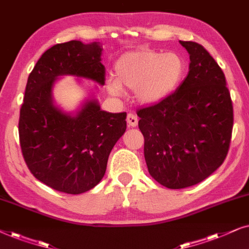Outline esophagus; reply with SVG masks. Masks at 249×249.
<instances>
[{
	"label": "esophagus",
	"mask_w": 249,
	"mask_h": 249,
	"mask_svg": "<svg viewBox=\"0 0 249 249\" xmlns=\"http://www.w3.org/2000/svg\"><path fill=\"white\" fill-rule=\"evenodd\" d=\"M126 121H127L128 126L135 127V126H137V125H138L139 119H138V117H137V116H135L134 114H128L127 117H126Z\"/></svg>",
	"instance_id": "obj_1"
}]
</instances>
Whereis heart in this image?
I'll list each match as a JSON object with an SVG mask.
<instances>
[{
	"label": "heart",
	"instance_id": "obj_1",
	"mask_svg": "<svg viewBox=\"0 0 249 249\" xmlns=\"http://www.w3.org/2000/svg\"><path fill=\"white\" fill-rule=\"evenodd\" d=\"M184 59L175 52L140 49L124 53L115 64V76L108 81L111 93L119 94L124 88L134 90L142 105H156L171 97L183 81Z\"/></svg>",
	"mask_w": 249,
	"mask_h": 249
}]
</instances>
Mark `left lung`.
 Wrapping results in <instances>:
<instances>
[{
	"mask_svg": "<svg viewBox=\"0 0 249 249\" xmlns=\"http://www.w3.org/2000/svg\"><path fill=\"white\" fill-rule=\"evenodd\" d=\"M189 72L171 97L138 110L149 174L168 189L199 183L224 161L233 126L225 76L203 45L180 41Z\"/></svg>",
	"mask_w": 249,
	"mask_h": 249,
	"instance_id": "obj_1",
	"label": "left lung"
}]
</instances>
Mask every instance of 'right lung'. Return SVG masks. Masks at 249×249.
Listing matches in <instances>:
<instances>
[{"label":"right lung","mask_w":249,"mask_h":249,"mask_svg":"<svg viewBox=\"0 0 249 249\" xmlns=\"http://www.w3.org/2000/svg\"><path fill=\"white\" fill-rule=\"evenodd\" d=\"M100 42L69 41L43 53L28 76L19 117L21 152L38 181L57 191L78 195L104 178L111 149L126 130V112L102 110L93 97L66 112L53 100L61 76L105 85Z\"/></svg>","instance_id":"1"}]
</instances>
